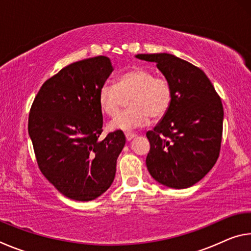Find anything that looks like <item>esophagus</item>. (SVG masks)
<instances>
[{
    "mask_svg": "<svg viewBox=\"0 0 251 251\" xmlns=\"http://www.w3.org/2000/svg\"><path fill=\"white\" fill-rule=\"evenodd\" d=\"M125 137H126V139L127 141H131V139H133L134 137H136V134H134V133H125Z\"/></svg>",
    "mask_w": 251,
    "mask_h": 251,
    "instance_id": "34e87169",
    "label": "esophagus"
}]
</instances>
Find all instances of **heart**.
<instances>
[{
	"instance_id": "b5f03b06",
	"label": "heart",
	"mask_w": 251,
	"mask_h": 251,
	"mask_svg": "<svg viewBox=\"0 0 251 251\" xmlns=\"http://www.w3.org/2000/svg\"><path fill=\"white\" fill-rule=\"evenodd\" d=\"M128 100L129 110L118 115L109 123V130L129 131L148 125L151 116L159 118L169 109L173 90L164 76H155L154 72L135 67L120 75L114 85L105 84L99 91V105L107 116H115L124 99Z\"/></svg>"
}]
</instances>
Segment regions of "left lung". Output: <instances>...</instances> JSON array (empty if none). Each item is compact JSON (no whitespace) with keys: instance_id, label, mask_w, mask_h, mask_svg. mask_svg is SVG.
Segmentation results:
<instances>
[{"instance_id":"8db88e82","label":"left lung","mask_w":251,"mask_h":251,"mask_svg":"<svg viewBox=\"0 0 251 251\" xmlns=\"http://www.w3.org/2000/svg\"><path fill=\"white\" fill-rule=\"evenodd\" d=\"M155 62L172 85L169 109L146 136L151 150L148 172L159 184L188 188L198 182L218 159L224 108L209 78L197 66L167 53L138 54Z\"/></svg>"}]
</instances>
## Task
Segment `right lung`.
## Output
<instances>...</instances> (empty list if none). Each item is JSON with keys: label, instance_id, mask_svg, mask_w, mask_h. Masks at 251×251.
<instances>
[{"label": "right lung", "instance_id": "obj_1", "mask_svg": "<svg viewBox=\"0 0 251 251\" xmlns=\"http://www.w3.org/2000/svg\"><path fill=\"white\" fill-rule=\"evenodd\" d=\"M106 56L67 65L42 85L28 116L40 171L59 193L77 201L100 197L113 184L122 130L103 131L99 91L113 72Z\"/></svg>", "mask_w": 251, "mask_h": 251}]
</instances>
